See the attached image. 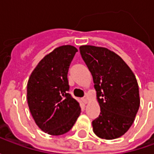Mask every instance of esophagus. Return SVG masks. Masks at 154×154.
Returning <instances> with one entry per match:
<instances>
[{
	"label": "esophagus",
	"instance_id": "1",
	"mask_svg": "<svg viewBox=\"0 0 154 154\" xmlns=\"http://www.w3.org/2000/svg\"><path fill=\"white\" fill-rule=\"evenodd\" d=\"M82 102H83L84 104H86L87 102V97H84L83 98H82Z\"/></svg>",
	"mask_w": 154,
	"mask_h": 154
}]
</instances>
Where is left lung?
<instances>
[{
    "label": "left lung",
    "instance_id": "obj_1",
    "mask_svg": "<svg viewBox=\"0 0 154 154\" xmlns=\"http://www.w3.org/2000/svg\"><path fill=\"white\" fill-rule=\"evenodd\" d=\"M79 49L93 77L100 107V116L92 121L94 133L101 139H117L129 130L139 110L135 76L119 55L106 48L82 45Z\"/></svg>",
    "mask_w": 154,
    "mask_h": 154
}]
</instances>
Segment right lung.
Returning <instances> with one entry per match:
<instances>
[{
	"instance_id": "add662e5",
	"label": "right lung",
	"mask_w": 154,
	"mask_h": 154,
	"mask_svg": "<svg viewBox=\"0 0 154 154\" xmlns=\"http://www.w3.org/2000/svg\"><path fill=\"white\" fill-rule=\"evenodd\" d=\"M77 49L56 48L38 63L27 84L28 106L36 125L51 135L68 132L81 114L79 103L68 93L67 72Z\"/></svg>"
}]
</instances>
